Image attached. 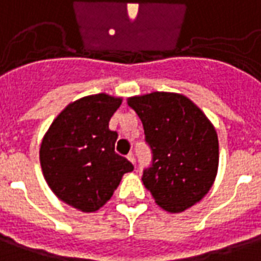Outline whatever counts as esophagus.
Returning a JSON list of instances; mask_svg holds the SVG:
<instances>
[{"mask_svg":"<svg viewBox=\"0 0 261 261\" xmlns=\"http://www.w3.org/2000/svg\"><path fill=\"white\" fill-rule=\"evenodd\" d=\"M126 159H128L129 161H130V163H132L133 165H135V163H136V160H135V154H133V153H129L128 155H126Z\"/></svg>","mask_w":261,"mask_h":261,"instance_id":"obj_1","label":"esophagus"}]
</instances>
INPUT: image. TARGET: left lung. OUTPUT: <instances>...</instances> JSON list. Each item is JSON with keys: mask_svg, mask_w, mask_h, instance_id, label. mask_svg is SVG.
I'll return each instance as SVG.
<instances>
[{"mask_svg": "<svg viewBox=\"0 0 261 261\" xmlns=\"http://www.w3.org/2000/svg\"><path fill=\"white\" fill-rule=\"evenodd\" d=\"M140 118L151 163L142 175L160 207L189 208L210 191L218 168L217 132L188 97L154 91L128 100Z\"/></svg>", "mask_w": 261, "mask_h": 261, "instance_id": "8db88e82", "label": "left lung"}]
</instances>
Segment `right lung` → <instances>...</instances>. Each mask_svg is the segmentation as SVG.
Returning <instances> with one entry per match:
<instances>
[{
  "instance_id": "obj_1",
  "label": "right lung",
  "mask_w": 261,
  "mask_h": 261,
  "mask_svg": "<svg viewBox=\"0 0 261 261\" xmlns=\"http://www.w3.org/2000/svg\"><path fill=\"white\" fill-rule=\"evenodd\" d=\"M121 98L94 94L72 102L55 118L40 147V164L58 199L91 213L104 206L130 172V161L115 153L118 133L108 122Z\"/></svg>"
}]
</instances>
